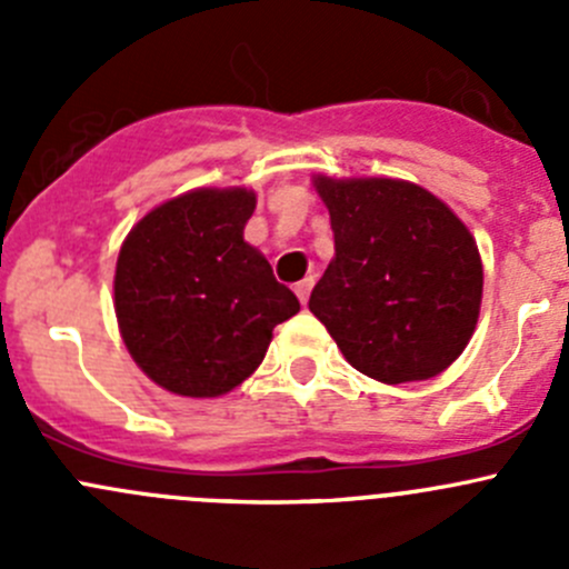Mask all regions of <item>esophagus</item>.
Segmentation results:
<instances>
[{
  "label": "esophagus",
  "instance_id": "esophagus-1",
  "mask_svg": "<svg viewBox=\"0 0 569 569\" xmlns=\"http://www.w3.org/2000/svg\"><path fill=\"white\" fill-rule=\"evenodd\" d=\"M313 283H317V278H313V274H308V278H302L300 283L295 286V291H297V297H300V302H302V306H306V302H308V297H311V289H313Z\"/></svg>",
  "mask_w": 569,
  "mask_h": 569
}]
</instances>
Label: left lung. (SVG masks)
I'll use <instances>...</instances> for the list:
<instances>
[{
  "instance_id": "left-lung-1",
  "label": "left lung",
  "mask_w": 569,
  "mask_h": 569,
  "mask_svg": "<svg viewBox=\"0 0 569 569\" xmlns=\"http://www.w3.org/2000/svg\"><path fill=\"white\" fill-rule=\"evenodd\" d=\"M336 256L308 308L349 366L386 386L432 380L476 330L485 269L468 226L401 178L313 176Z\"/></svg>"
}]
</instances>
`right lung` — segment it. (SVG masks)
Wrapping results in <instances>:
<instances>
[{
  "label": "right lung",
  "mask_w": 569,
  "mask_h": 569,
  "mask_svg": "<svg viewBox=\"0 0 569 569\" xmlns=\"http://www.w3.org/2000/svg\"><path fill=\"white\" fill-rule=\"evenodd\" d=\"M252 211L248 187H200L148 211L120 244V338L164 391L189 399L233 391L261 366L274 327L300 311L244 242Z\"/></svg>",
  "instance_id": "obj_1"
}]
</instances>
